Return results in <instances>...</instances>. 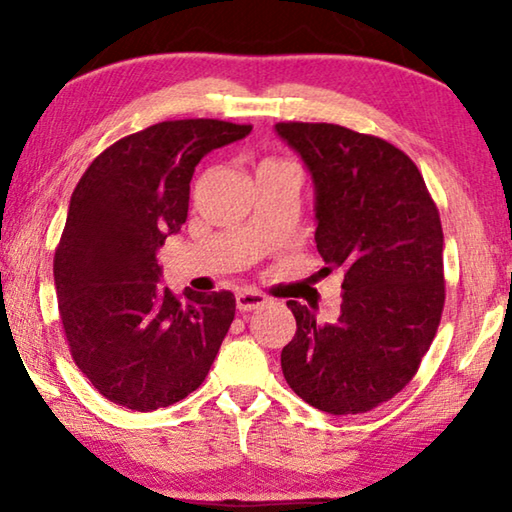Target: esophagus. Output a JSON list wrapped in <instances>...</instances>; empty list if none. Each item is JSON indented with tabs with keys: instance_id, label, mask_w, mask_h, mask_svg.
<instances>
[{
	"instance_id": "obj_1",
	"label": "esophagus",
	"mask_w": 512,
	"mask_h": 512,
	"mask_svg": "<svg viewBox=\"0 0 512 512\" xmlns=\"http://www.w3.org/2000/svg\"><path fill=\"white\" fill-rule=\"evenodd\" d=\"M266 302H268V298L257 291H239L237 293V309L241 311V314H248V311L264 307Z\"/></svg>"
}]
</instances>
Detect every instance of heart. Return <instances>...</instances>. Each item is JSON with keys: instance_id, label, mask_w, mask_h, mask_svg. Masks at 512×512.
I'll list each match as a JSON object with an SVG mask.
<instances>
[{"instance_id": "b5f03b06", "label": "heart", "mask_w": 512, "mask_h": 512, "mask_svg": "<svg viewBox=\"0 0 512 512\" xmlns=\"http://www.w3.org/2000/svg\"><path fill=\"white\" fill-rule=\"evenodd\" d=\"M262 164H277L275 160H266V162H262Z\"/></svg>"}]
</instances>
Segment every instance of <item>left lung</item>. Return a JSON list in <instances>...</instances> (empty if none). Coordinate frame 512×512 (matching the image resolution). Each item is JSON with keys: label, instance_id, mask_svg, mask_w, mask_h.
Wrapping results in <instances>:
<instances>
[{"label": "left lung", "instance_id": "1", "mask_svg": "<svg viewBox=\"0 0 512 512\" xmlns=\"http://www.w3.org/2000/svg\"><path fill=\"white\" fill-rule=\"evenodd\" d=\"M314 185L323 271H343L341 314L316 323L296 300L282 350L293 393L318 411L366 413L409 384L445 305L443 228L422 173L379 137L336 124H275Z\"/></svg>", "mask_w": 512, "mask_h": 512}]
</instances>
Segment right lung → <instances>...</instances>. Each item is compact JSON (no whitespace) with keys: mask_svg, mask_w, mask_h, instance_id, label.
<instances>
[{"mask_svg":"<svg viewBox=\"0 0 512 512\" xmlns=\"http://www.w3.org/2000/svg\"><path fill=\"white\" fill-rule=\"evenodd\" d=\"M253 126L160 121L124 137L76 185L54 259L76 366L119 406L155 411L196 391L235 320L230 291L160 287L158 250L187 219L196 164Z\"/></svg>","mask_w":512,"mask_h":512,"instance_id":"1","label":"right lung"}]
</instances>
